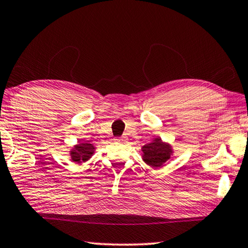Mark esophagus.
<instances>
[{"label": "esophagus", "mask_w": 248, "mask_h": 248, "mask_svg": "<svg viewBox=\"0 0 248 248\" xmlns=\"http://www.w3.org/2000/svg\"><path fill=\"white\" fill-rule=\"evenodd\" d=\"M115 142H119V143H124L125 138L124 137H118L115 139Z\"/></svg>", "instance_id": "34e87169"}]
</instances>
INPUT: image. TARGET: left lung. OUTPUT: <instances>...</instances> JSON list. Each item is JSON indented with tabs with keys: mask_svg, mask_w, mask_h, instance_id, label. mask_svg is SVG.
Returning <instances> with one entry per match:
<instances>
[{
	"mask_svg": "<svg viewBox=\"0 0 248 248\" xmlns=\"http://www.w3.org/2000/svg\"><path fill=\"white\" fill-rule=\"evenodd\" d=\"M142 151H143L144 162L153 167H158L164 164L171 153L170 146L163 143L161 138H156L153 142L145 144L142 148Z\"/></svg>",
	"mask_w": 248,
	"mask_h": 248,
	"instance_id": "obj_1",
	"label": "left lung"
}]
</instances>
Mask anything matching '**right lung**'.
<instances>
[{
  "label": "right lung",
  "instance_id": "1",
  "mask_svg": "<svg viewBox=\"0 0 248 248\" xmlns=\"http://www.w3.org/2000/svg\"><path fill=\"white\" fill-rule=\"evenodd\" d=\"M94 149L93 144L84 142V143H79L75 146V150L71 152V156L74 162H85L94 153Z\"/></svg>",
  "mask_w": 248,
  "mask_h": 248
}]
</instances>
